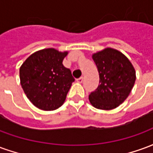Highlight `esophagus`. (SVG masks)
Instances as JSON below:
<instances>
[{"instance_id": "34e87169", "label": "esophagus", "mask_w": 153, "mask_h": 153, "mask_svg": "<svg viewBox=\"0 0 153 153\" xmlns=\"http://www.w3.org/2000/svg\"><path fill=\"white\" fill-rule=\"evenodd\" d=\"M83 77H80V78H79V79H77L76 81H77V82H78V83H82V82H83Z\"/></svg>"}]
</instances>
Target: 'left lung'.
<instances>
[{
	"label": "left lung",
	"instance_id": "8db88e82",
	"mask_svg": "<svg viewBox=\"0 0 153 153\" xmlns=\"http://www.w3.org/2000/svg\"><path fill=\"white\" fill-rule=\"evenodd\" d=\"M99 73V85L90 93V103L100 110H112L124 102L136 79L131 62L120 51L106 48L93 55Z\"/></svg>",
	"mask_w": 153,
	"mask_h": 153
}]
</instances>
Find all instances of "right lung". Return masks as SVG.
<instances>
[{"instance_id":"add662e5","label":"right lung","mask_w":153,"mask_h":153,"mask_svg":"<svg viewBox=\"0 0 153 153\" xmlns=\"http://www.w3.org/2000/svg\"><path fill=\"white\" fill-rule=\"evenodd\" d=\"M68 51L54 48L36 51L19 69L22 88L29 101L43 111H54L63 105L74 81L70 69L64 66Z\"/></svg>"}]
</instances>
